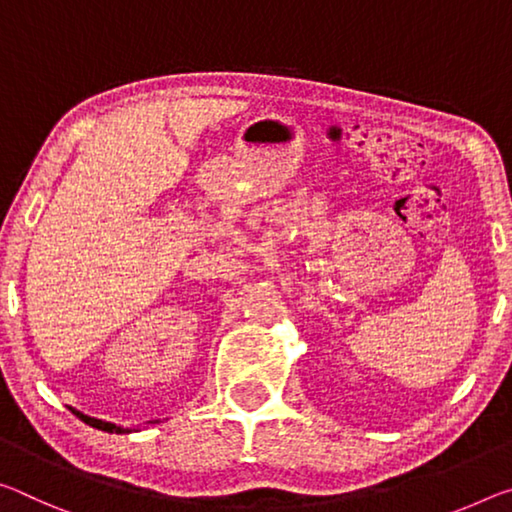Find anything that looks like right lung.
<instances>
[{
  "mask_svg": "<svg viewBox=\"0 0 512 512\" xmlns=\"http://www.w3.org/2000/svg\"><path fill=\"white\" fill-rule=\"evenodd\" d=\"M68 408H70V405H68ZM70 412H72V415H75V417H79L81 421H84V424H88V426L97 428V431H104V433H118V435L132 433V428H123V426H116V424H111V421H102V419L88 417V415H84V412H79L77 408H70ZM150 424H159V421H150Z\"/></svg>",
  "mask_w": 512,
  "mask_h": 512,
  "instance_id": "1",
  "label": "right lung"
}]
</instances>
